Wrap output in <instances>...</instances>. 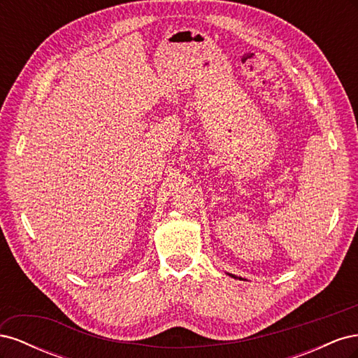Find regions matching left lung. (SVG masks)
<instances>
[{
	"mask_svg": "<svg viewBox=\"0 0 358 358\" xmlns=\"http://www.w3.org/2000/svg\"><path fill=\"white\" fill-rule=\"evenodd\" d=\"M231 276H233V275H231Z\"/></svg>",
	"mask_w": 358,
	"mask_h": 358,
	"instance_id": "1",
	"label": "left lung"
}]
</instances>
